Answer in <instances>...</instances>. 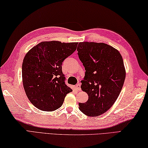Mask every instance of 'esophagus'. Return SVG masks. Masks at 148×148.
I'll use <instances>...</instances> for the list:
<instances>
[{
  "mask_svg": "<svg viewBox=\"0 0 148 148\" xmlns=\"http://www.w3.org/2000/svg\"><path fill=\"white\" fill-rule=\"evenodd\" d=\"M76 89L77 90V91H81V84L79 83H78L77 84H76Z\"/></svg>",
  "mask_w": 148,
  "mask_h": 148,
  "instance_id": "1",
  "label": "esophagus"
}]
</instances>
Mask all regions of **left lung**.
Returning <instances> with one entry per match:
<instances>
[{
	"instance_id": "obj_1",
	"label": "left lung",
	"mask_w": 148,
	"mask_h": 148,
	"mask_svg": "<svg viewBox=\"0 0 148 148\" xmlns=\"http://www.w3.org/2000/svg\"><path fill=\"white\" fill-rule=\"evenodd\" d=\"M77 54L85 69L81 90L88 95L85 103H79V110L88 116L105 113L120 93L126 76L123 60L117 49L105 43L82 42Z\"/></svg>"
}]
</instances>
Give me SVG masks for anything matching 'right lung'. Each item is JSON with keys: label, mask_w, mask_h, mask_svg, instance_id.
<instances>
[{"label": "right lung", "mask_w": 148, "mask_h": 148, "mask_svg": "<svg viewBox=\"0 0 148 148\" xmlns=\"http://www.w3.org/2000/svg\"><path fill=\"white\" fill-rule=\"evenodd\" d=\"M77 42L43 41L29 50L22 64L25 92L32 104L41 111H53L63 104L72 90L65 83L62 62L77 48Z\"/></svg>", "instance_id": "1"}]
</instances>
